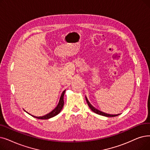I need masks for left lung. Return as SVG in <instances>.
Instances as JSON below:
<instances>
[{
  "label": "left lung",
  "instance_id": "obj_1",
  "mask_svg": "<svg viewBox=\"0 0 150 150\" xmlns=\"http://www.w3.org/2000/svg\"><path fill=\"white\" fill-rule=\"evenodd\" d=\"M85 98H86V102L88 103V105L89 106V107L90 108V109L92 110L93 112H94V113L98 114V115H102V116H106V117H114V116H118L120 114L118 115H110V114H108V113H104V112H102L101 111H100V110H97V108H96L95 107H94L90 103V102H89V100H88L87 97L85 96Z\"/></svg>",
  "mask_w": 150,
  "mask_h": 150
}]
</instances>
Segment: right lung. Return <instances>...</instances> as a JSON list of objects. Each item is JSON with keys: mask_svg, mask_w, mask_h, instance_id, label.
<instances>
[{"mask_svg": "<svg viewBox=\"0 0 150 150\" xmlns=\"http://www.w3.org/2000/svg\"><path fill=\"white\" fill-rule=\"evenodd\" d=\"M65 92H66V90H64L62 92V93L61 96V97H60L59 103H58V104H57V105L56 107V108L53 110H52V111L50 113L47 114L46 115L43 116H40V117L34 116H34V118H38V119L47 120V119H50L51 118H53V117H54L56 115L59 114L61 112V110L62 109L63 106H64V96Z\"/></svg>", "mask_w": 150, "mask_h": 150, "instance_id": "1", "label": "right lung"}]
</instances>
